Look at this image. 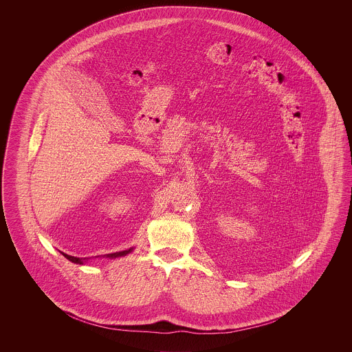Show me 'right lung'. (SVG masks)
Returning <instances> with one entry per match:
<instances>
[{
	"label": "right lung",
	"mask_w": 352,
	"mask_h": 352,
	"mask_svg": "<svg viewBox=\"0 0 352 352\" xmlns=\"http://www.w3.org/2000/svg\"><path fill=\"white\" fill-rule=\"evenodd\" d=\"M133 250L134 248H129V250H126V251L116 252V253L104 254V257H107V258H118V257L126 256L128 253H131ZM62 254H63L67 260H69L71 263H74V264H79V265H83V264H85V263L89 260V258H87V257H84V258H80V257H74V256H69V254H66V253H63V252H62Z\"/></svg>",
	"instance_id": "right-lung-1"
}]
</instances>
